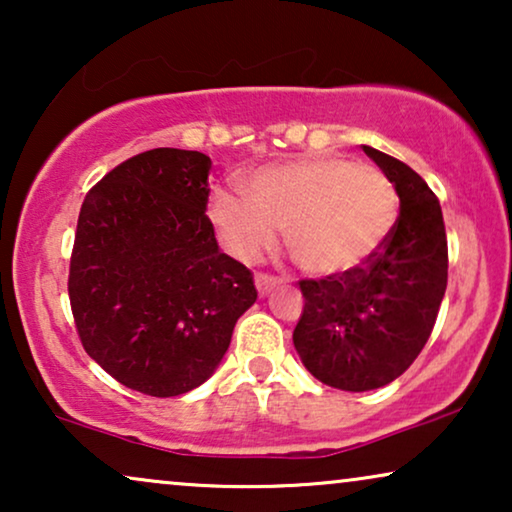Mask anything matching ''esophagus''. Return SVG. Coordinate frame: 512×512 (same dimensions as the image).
Segmentation results:
<instances>
[{
	"instance_id": "1",
	"label": "esophagus",
	"mask_w": 512,
	"mask_h": 512,
	"mask_svg": "<svg viewBox=\"0 0 512 512\" xmlns=\"http://www.w3.org/2000/svg\"><path fill=\"white\" fill-rule=\"evenodd\" d=\"M254 282H256L258 293H261V296H268V293L279 284V279L272 275H265V272H258V275L254 277Z\"/></svg>"
}]
</instances>
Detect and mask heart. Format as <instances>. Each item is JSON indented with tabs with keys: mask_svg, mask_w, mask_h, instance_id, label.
Wrapping results in <instances>:
<instances>
[{
	"mask_svg": "<svg viewBox=\"0 0 512 512\" xmlns=\"http://www.w3.org/2000/svg\"><path fill=\"white\" fill-rule=\"evenodd\" d=\"M209 219L240 261H256L286 230L296 263L310 275H345L366 265L394 230L398 193L380 167L340 156L261 167L247 195L216 191Z\"/></svg>",
	"mask_w": 512,
	"mask_h": 512,
	"instance_id": "heart-1",
	"label": "heart"
}]
</instances>
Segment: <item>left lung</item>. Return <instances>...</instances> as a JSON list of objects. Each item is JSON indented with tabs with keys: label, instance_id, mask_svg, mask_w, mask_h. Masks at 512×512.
<instances>
[{
	"label": "left lung",
	"instance_id": "8db88e82",
	"mask_svg": "<svg viewBox=\"0 0 512 512\" xmlns=\"http://www.w3.org/2000/svg\"><path fill=\"white\" fill-rule=\"evenodd\" d=\"M394 181L401 214L382 249L345 275L300 279L305 307L293 345L319 382L370 391L412 366L447 289V237L436 193L387 153L363 146Z\"/></svg>",
	"mask_w": 512,
	"mask_h": 512
}]
</instances>
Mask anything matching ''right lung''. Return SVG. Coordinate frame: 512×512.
I'll list each match as a JSON object with an SVG mask.
<instances>
[{
    "label": "right lung",
    "instance_id": "obj_1",
    "mask_svg": "<svg viewBox=\"0 0 512 512\" xmlns=\"http://www.w3.org/2000/svg\"><path fill=\"white\" fill-rule=\"evenodd\" d=\"M209 167L200 151L137 153L79 212L67 282L76 333L90 359L146 396L200 387L258 298L254 275L216 244Z\"/></svg>",
    "mask_w": 512,
    "mask_h": 512
}]
</instances>
